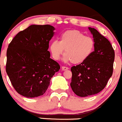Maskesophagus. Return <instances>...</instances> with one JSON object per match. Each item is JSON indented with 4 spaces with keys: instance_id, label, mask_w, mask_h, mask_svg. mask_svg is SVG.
Returning <instances> with one entry per match:
<instances>
[{
    "instance_id": "esophagus-1",
    "label": "esophagus",
    "mask_w": 122,
    "mask_h": 122,
    "mask_svg": "<svg viewBox=\"0 0 122 122\" xmlns=\"http://www.w3.org/2000/svg\"><path fill=\"white\" fill-rule=\"evenodd\" d=\"M68 67H65V66H62V67H61V70H67V69H68Z\"/></svg>"
}]
</instances>
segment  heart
<instances>
[{"mask_svg": "<svg viewBox=\"0 0 122 122\" xmlns=\"http://www.w3.org/2000/svg\"><path fill=\"white\" fill-rule=\"evenodd\" d=\"M95 45L92 37L85 36L77 30H68L61 34L60 41L53 40L51 42L49 50L55 60L59 59L65 50L63 61L77 65L91 56Z\"/></svg>", "mask_w": 122, "mask_h": 122, "instance_id": "obj_1", "label": "heart"}]
</instances>
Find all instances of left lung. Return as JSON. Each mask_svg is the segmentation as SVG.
Returning a JSON list of instances; mask_svg holds the SVG:
<instances>
[{"instance_id":"1","label":"left lung","mask_w":122,"mask_h":122,"mask_svg":"<svg viewBox=\"0 0 122 122\" xmlns=\"http://www.w3.org/2000/svg\"><path fill=\"white\" fill-rule=\"evenodd\" d=\"M88 29L95 43L94 51L86 61L71 67L70 86L80 97L96 95L105 88L112 75L115 60L110 42L96 29Z\"/></svg>"}]
</instances>
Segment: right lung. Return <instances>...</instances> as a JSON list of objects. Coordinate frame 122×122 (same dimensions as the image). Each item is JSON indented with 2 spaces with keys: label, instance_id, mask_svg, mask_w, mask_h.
Listing matches in <instances>:
<instances>
[{
  "label": "right lung",
  "instance_id": "add662e5",
  "mask_svg": "<svg viewBox=\"0 0 122 122\" xmlns=\"http://www.w3.org/2000/svg\"><path fill=\"white\" fill-rule=\"evenodd\" d=\"M55 28L32 25L19 32L9 45L6 71L15 90L26 97L43 95L60 66L47 50Z\"/></svg>",
  "mask_w": 122,
  "mask_h": 122
}]
</instances>
